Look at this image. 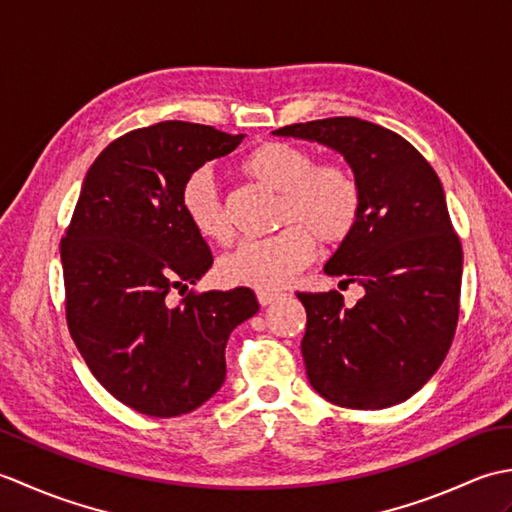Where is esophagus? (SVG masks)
Listing matches in <instances>:
<instances>
[{
    "label": "esophagus",
    "instance_id": "esophagus-1",
    "mask_svg": "<svg viewBox=\"0 0 512 512\" xmlns=\"http://www.w3.org/2000/svg\"><path fill=\"white\" fill-rule=\"evenodd\" d=\"M279 297H281L279 292H273V290H257L259 306H270V303H275Z\"/></svg>",
    "mask_w": 512,
    "mask_h": 512
}]
</instances>
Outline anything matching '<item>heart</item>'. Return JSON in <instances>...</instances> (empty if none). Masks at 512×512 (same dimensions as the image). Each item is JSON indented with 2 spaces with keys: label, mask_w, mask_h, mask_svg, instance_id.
Returning <instances> with one entry per match:
<instances>
[{
  "label": "heart",
  "mask_w": 512,
  "mask_h": 512,
  "mask_svg": "<svg viewBox=\"0 0 512 512\" xmlns=\"http://www.w3.org/2000/svg\"><path fill=\"white\" fill-rule=\"evenodd\" d=\"M246 176L281 195L279 226L268 239L237 244L217 264L226 286L277 290L284 288L314 255V237L325 246H339L352 237L361 220L363 191L350 169L319 165L310 149L264 143L244 158ZM180 204L184 217L200 237L222 244L231 237L226 204L211 169L200 167L184 180Z\"/></svg>",
  "instance_id": "obj_1"
}]
</instances>
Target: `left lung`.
<instances>
[{
  "label": "left lung",
  "mask_w": 512,
  "mask_h": 512,
  "mask_svg": "<svg viewBox=\"0 0 512 512\" xmlns=\"http://www.w3.org/2000/svg\"><path fill=\"white\" fill-rule=\"evenodd\" d=\"M273 134L334 149L363 191L356 231L323 268L363 299L347 308L336 290L297 292L310 385L339 407L398 405L436 374L458 325L462 246L438 173L405 138L354 116Z\"/></svg>",
  "instance_id": "1"
}]
</instances>
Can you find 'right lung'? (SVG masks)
<instances>
[{
	"instance_id": "obj_1",
	"label": "right lung",
	"mask_w": 512,
	"mask_h": 512,
	"mask_svg": "<svg viewBox=\"0 0 512 512\" xmlns=\"http://www.w3.org/2000/svg\"><path fill=\"white\" fill-rule=\"evenodd\" d=\"M242 140L182 121L121 136L94 160L61 239L72 339L94 378L147 416L204 405L226 378L228 336L259 310L248 288L169 303L213 264L184 217L182 184Z\"/></svg>"
}]
</instances>
